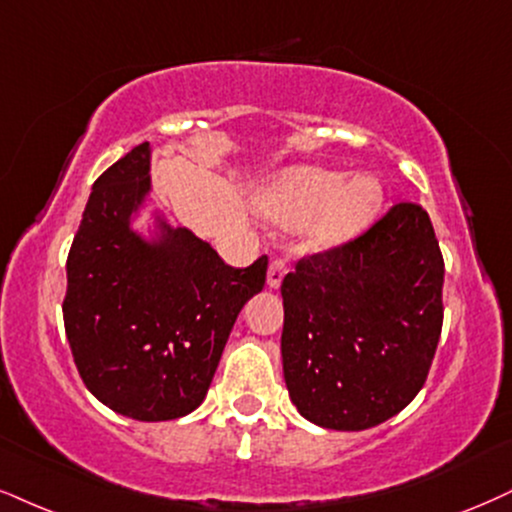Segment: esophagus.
<instances>
[{
	"instance_id": "esophagus-1",
	"label": "esophagus",
	"mask_w": 512,
	"mask_h": 512,
	"mask_svg": "<svg viewBox=\"0 0 512 512\" xmlns=\"http://www.w3.org/2000/svg\"><path fill=\"white\" fill-rule=\"evenodd\" d=\"M287 263L282 261V258H275L273 263L268 266V287L270 289H277L282 285V277L287 275Z\"/></svg>"
}]
</instances>
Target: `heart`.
Segmentation results:
<instances>
[{"label":"heart","instance_id":"heart-1","mask_svg":"<svg viewBox=\"0 0 512 512\" xmlns=\"http://www.w3.org/2000/svg\"><path fill=\"white\" fill-rule=\"evenodd\" d=\"M382 185L370 175L346 180L327 168H294L258 194L256 208L270 220L306 227L308 244L332 249L372 223L382 206Z\"/></svg>","mask_w":512,"mask_h":512}]
</instances>
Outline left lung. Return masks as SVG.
<instances>
[{
  "label": "left lung",
  "instance_id": "left-lung-1",
  "mask_svg": "<svg viewBox=\"0 0 512 512\" xmlns=\"http://www.w3.org/2000/svg\"><path fill=\"white\" fill-rule=\"evenodd\" d=\"M444 258L418 204L361 237L301 258L282 280L289 399L315 425L358 432L415 399L444 323Z\"/></svg>",
  "mask_w": 512,
  "mask_h": 512
}]
</instances>
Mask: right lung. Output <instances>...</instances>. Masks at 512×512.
Listing matches in <instances>:
<instances>
[{
	"mask_svg": "<svg viewBox=\"0 0 512 512\" xmlns=\"http://www.w3.org/2000/svg\"><path fill=\"white\" fill-rule=\"evenodd\" d=\"M149 161V142L137 144L92 185L68 251L63 325L85 387L125 418L159 422L204 401L239 311L266 285L268 256L232 268L161 216L159 237L137 235Z\"/></svg>",
	"mask_w": 512,
	"mask_h": 512,
	"instance_id": "1",
	"label": "right lung"
}]
</instances>
